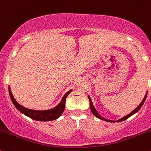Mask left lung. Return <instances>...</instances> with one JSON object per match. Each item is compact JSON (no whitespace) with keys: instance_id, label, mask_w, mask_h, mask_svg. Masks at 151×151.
<instances>
[{"instance_id":"left-lung-1","label":"left lung","mask_w":151,"mask_h":151,"mask_svg":"<svg viewBox=\"0 0 151 151\" xmlns=\"http://www.w3.org/2000/svg\"><path fill=\"white\" fill-rule=\"evenodd\" d=\"M146 96H147V93H146V95H145V98L143 99V100H142V102H141V104H139V106H138L137 107L136 109H134V110H133V111H132V112H131L130 114H129V115H126V116L123 117V118H121V119H120V120H118V121H117V122H121V121H125V120L128 119V118H129V117H131V116H132V115H133L134 114V113H136L137 112H138V111H139V109H140V108H141V106H142L143 104H144L145 101V99H146ZM88 99H89V101H90V107H91V112H92V113L93 114V115H95V116L96 117V118H99V119H101V120H103V121H108V122H115V121H109V120H106V119H105V118H102V117H101V115H100L99 114L98 112H97V111L96 110L95 107H94V106H93V102H92V101H91V97L88 96Z\"/></svg>"}]
</instances>
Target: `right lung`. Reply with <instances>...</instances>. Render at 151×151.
I'll use <instances>...</instances> for the list:
<instances>
[{
	"mask_svg": "<svg viewBox=\"0 0 151 151\" xmlns=\"http://www.w3.org/2000/svg\"><path fill=\"white\" fill-rule=\"evenodd\" d=\"M71 91H68V92L65 94L64 96L62 99L61 101L60 102V104L58 105V106H56L54 109H48V110L39 111L28 109V108L24 107L22 105L18 104L16 101V100L14 99L13 95H12V92H11L10 88L9 87V93L10 98L11 99H12V103H13L14 105L15 106V107H16L18 110L20 111L22 113H23L24 115L29 117V118H30L31 119L36 120V121H50L58 118L59 117L62 115L63 111H64L66 97L67 96L71 93Z\"/></svg>",
	"mask_w": 151,
	"mask_h": 151,
	"instance_id": "add662e5",
	"label": "right lung"
}]
</instances>
